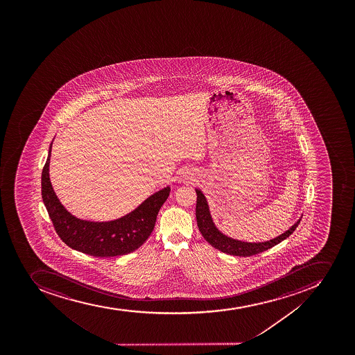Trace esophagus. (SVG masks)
<instances>
[{
	"instance_id": "esophagus-1",
	"label": "esophagus",
	"mask_w": 355,
	"mask_h": 355,
	"mask_svg": "<svg viewBox=\"0 0 355 355\" xmlns=\"http://www.w3.org/2000/svg\"><path fill=\"white\" fill-rule=\"evenodd\" d=\"M185 179H189V177H186V176H185Z\"/></svg>"
}]
</instances>
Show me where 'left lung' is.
<instances>
[{"instance_id": "left-lung-1", "label": "left lung", "mask_w": 355, "mask_h": 355, "mask_svg": "<svg viewBox=\"0 0 355 355\" xmlns=\"http://www.w3.org/2000/svg\"><path fill=\"white\" fill-rule=\"evenodd\" d=\"M196 221H198V230L201 232L204 239L209 244L212 245L214 248L219 251L227 253V254L235 255V257H251V255L259 254L261 252L267 251L269 248H273L275 245L279 244L284 239H287L292 235L294 230L297 228L298 223L301 219L294 226L291 227L287 232L278 236L276 239L268 241L264 243H245L236 239H230L223 235L214 226V221L211 219L210 211L207 207V200L202 194L200 189H196Z\"/></svg>"}]
</instances>
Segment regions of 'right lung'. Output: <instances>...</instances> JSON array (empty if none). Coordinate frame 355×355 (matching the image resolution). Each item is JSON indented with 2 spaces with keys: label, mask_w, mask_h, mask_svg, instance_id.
Returning <instances> with one entry per match:
<instances>
[{
  "label": "right lung",
  "mask_w": 355,
  "mask_h": 355,
  "mask_svg": "<svg viewBox=\"0 0 355 355\" xmlns=\"http://www.w3.org/2000/svg\"><path fill=\"white\" fill-rule=\"evenodd\" d=\"M51 148L42 171V198L60 239L69 248L98 257L128 254L144 244L153 232L157 216L169 196L166 187L152 195L135 211L110 223H91L73 217L54 194L49 177Z\"/></svg>",
  "instance_id": "right-lung-1"
}]
</instances>
